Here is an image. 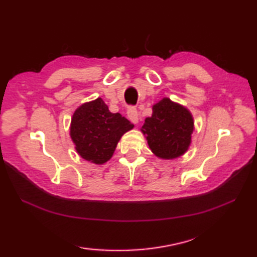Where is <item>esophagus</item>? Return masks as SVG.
I'll use <instances>...</instances> for the list:
<instances>
[{
  "mask_svg": "<svg viewBox=\"0 0 257 257\" xmlns=\"http://www.w3.org/2000/svg\"><path fill=\"white\" fill-rule=\"evenodd\" d=\"M127 114H128V118L132 122L134 123H138L139 121V113L137 111V109H136L135 107H129L128 108V111H127Z\"/></svg>",
  "mask_w": 257,
  "mask_h": 257,
  "instance_id": "esophagus-1",
  "label": "esophagus"
}]
</instances>
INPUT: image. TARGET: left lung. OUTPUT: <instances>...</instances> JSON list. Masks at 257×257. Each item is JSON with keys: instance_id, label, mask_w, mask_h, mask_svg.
Instances as JSON below:
<instances>
[{"instance_id": "left-lung-1", "label": "left lung", "mask_w": 257, "mask_h": 257, "mask_svg": "<svg viewBox=\"0 0 257 257\" xmlns=\"http://www.w3.org/2000/svg\"><path fill=\"white\" fill-rule=\"evenodd\" d=\"M193 129L194 120L189 109L165 97L152 106V114L146 118L140 130L154 155L171 160L188 151Z\"/></svg>"}]
</instances>
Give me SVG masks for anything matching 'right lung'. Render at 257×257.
<instances>
[{
	"instance_id": "right-lung-1",
	"label": "right lung",
	"mask_w": 257,
	"mask_h": 257,
	"mask_svg": "<svg viewBox=\"0 0 257 257\" xmlns=\"http://www.w3.org/2000/svg\"><path fill=\"white\" fill-rule=\"evenodd\" d=\"M134 124L119 112L109 111L101 98L76 109L70 122V138L77 154L95 165L110 160L117 144Z\"/></svg>"
}]
</instances>
